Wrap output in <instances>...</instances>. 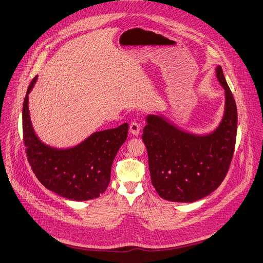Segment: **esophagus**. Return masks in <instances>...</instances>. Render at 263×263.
I'll use <instances>...</instances> for the list:
<instances>
[{
  "mask_svg": "<svg viewBox=\"0 0 263 263\" xmlns=\"http://www.w3.org/2000/svg\"><path fill=\"white\" fill-rule=\"evenodd\" d=\"M129 130H130V133H131V134L137 136V135L139 134V132H140V126H139L137 123L133 122V123L130 125Z\"/></svg>",
  "mask_w": 263,
  "mask_h": 263,
  "instance_id": "34e87169",
  "label": "esophagus"
}]
</instances>
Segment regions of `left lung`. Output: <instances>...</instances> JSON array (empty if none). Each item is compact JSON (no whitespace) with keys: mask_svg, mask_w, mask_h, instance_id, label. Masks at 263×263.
Here are the masks:
<instances>
[{"mask_svg":"<svg viewBox=\"0 0 263 263\" xmlns=\"http://www.w3.org/2000/svg\"><path fill=\"white\" fill-rule=\"evenodd\" d=\"M224 89L220 123L204 134L189 132L160 114H149L141 138L149 157L151 181L158 195L174 202H194L216 190L234 154L237 107L222 69L215 68Z\"/></svg>","mask_w":263,"mask_h":263,"instance_id":"1","label":"left lung"}]
</instances>
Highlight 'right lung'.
Returning <instances> with one entry per match:
<instances>
[{
    "mask_svg": "<svg viewBox=\"0 0 263 263\" xmlns=\"http://www.w3.org/2000/svg\"><path fill=\"white\" fill-rule=\"evenodd\" d=\"M23 104V135L31 169L40 182L58 195L74 201L100 197L110 182L113 160L128 136L129 125L94 132L81 144L66 149L46 145L36 135L29 114V93Z\"/></svg>",
    "mask_w": 263,
    "mask_h": 263,
    "instance_id": "obj_1",
    "label": "right lung"
}]
</instances>
